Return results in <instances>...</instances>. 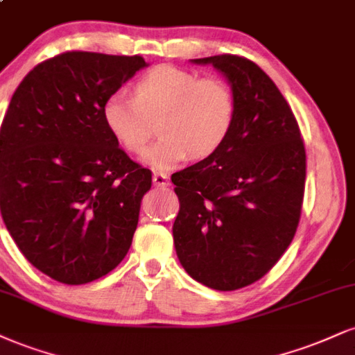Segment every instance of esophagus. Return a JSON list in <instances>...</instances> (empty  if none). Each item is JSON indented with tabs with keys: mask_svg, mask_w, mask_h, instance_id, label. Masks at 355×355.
<instances>
[{
	"mask_svg": "<svg viewBox=\"0 0 355 355\" xmlns=\"http://www.w3.org/2000/svg\"><path fill=\"white\" fill-rule=\"evenodd\" d=\"M168 177L165 173H153V185L155 187H168Z\"/></svg>",
	"mask_w": 355,
	"mask_h": 355,
	"instance_id": "esophagus-1",
	"label": "esophagus"
}]
</instances>
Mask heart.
Segmentation results:
<instances>
[{
	"instance_id": "b5f03b06",
	"label": "heart",
	"mask_w": 355,
	"mask_h": 355,
	"mask_svg": "<svg viewBox=\"0 0 355 355\" xmlns=\"http://www.w3.org/2000/svg\"><path fill=\"white\" fill-rule=\"evenodd\" d=\"M160 119L159 142L145 150L144 164L172 172L190 159L218 152L232 134L236 97L226 80L198 78L175 66H157L134 84V97L112 94L102 105L105 129L129 152L144 150Z\"/></svg>"
}]
</instances>
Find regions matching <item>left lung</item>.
I'll list each match as a JSON object with an SVG mask.
<instances>
[{"label":"left lung","mask_w":355,"mask_h":355,"mask_svg":"<svg viewBox=\"0 0 355 355\" xmlns=\"http://www.w3.org/2000/svg\"><path fill=\"white\" fill-rule=\"evenodd\" d=\"M211 64L236 97L232 134L218 152L172 177L180 211L173 243L185 271L216 291L261 279L291 245L301 216L306 150L291 107L253 61Z\"/></svg>","instance_id":"obj_1"}]
</instances>
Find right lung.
Segmentation results:
<instances>
[{
	"instance_id": "1",
	"label": "right lung",
	"mask_w": 355,
	"mask_h": 355,
	"mask_svg": "<svg viewBox=\"0 0 355 355\" xmlns=\"http://www.w3.org/2000/svg\"><path fill=\"white\" fill-rule=\"evenodd\" d=\"M147 62L69 51L37 64L0 130V210L24 258L64 284L105 276L132 245L152 172L129 159L102 105Z\"/></svg>"
}]
</instances>
